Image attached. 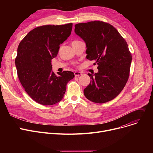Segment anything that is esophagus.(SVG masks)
Returning <instances> with one entry per match:
<instances>
[{"mask_svg": "<svg viewBox=\"0 0 153 153\" xmlns=\"http://www.w3.org/2000/svg\"><path fill=\"white\" fill-rule=\"evenodd\" d=\"M82 75V73L81 72H78V71H76L74 72V76L75 77H77V76H81Z\"/></svg>", "mask_w": 153, "mask_h": 153, "instance_id": "obj_1", "label": "esophagus"}]
</instances>
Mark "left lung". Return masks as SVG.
<instances>
[{
  "mask_svg": "<svg viewBox=\"0 0 153 153\" xmlns=\"http://www.w3.org/2000/svg\"><path fill=\"white\" fill-rule=\"evenodd\" d=\"M74 31L86 44V58L98 64L97 73L84 89L85 97L103 103L122 92L130 75L132 56L125 39L108 23L92 21L75 25Z\"/></svg>",
  "mask_w": 153,
  "mask_h": 153,
  "instance_id": "1",
  "label": "left lung"
}]
</instances>
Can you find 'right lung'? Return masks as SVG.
Returning a JSON list of instances; mask_svg holds the SVG:
<instances>
[{
    "label": "right lung",
    "mask_w": 153,
    "mask_h": 153,
    "mask_svg": "<svg viewBox=\"0 0 153 153\" xmlns=\"http://www.w3.org/2000/svg\"><path fill=\"white\" fill-rule=\"evenodd\" d=\"M72 23L43 25L30 31L20 42L15 63L20 82L26 92L37 103L51 105L60 102L66 85L74 77L64 71L56 76L51 59L58 53L59 45L70 36Z\"/></svg>",
    "instance_id": "add662e5"
}]
</instances>
